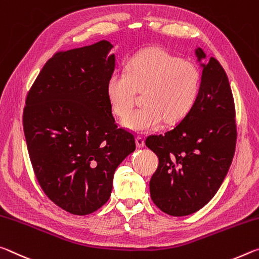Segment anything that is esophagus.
<instances>
[{"mask_svg": "<svg viewBox=\"0 0 259 259\" xmlns=\"http://www.w3.org/2000/svg\"><path fill=\"white\" fill-rule=\"evenodd\" d=\"M135 141H137L138 148H143V147H145V139H143L142 137H138Z\"/></svg>", "mask_w": 259, "mask_h": 259, "instance_id": "34e87169", "label": "esophagus"}]
</instances>
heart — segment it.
I'll use <instances>...</instances> for the list:
<instances>
[{
    "label": "heart",
    "instance_id": "1",
    "mask_svg": "<svg viewBox=\"0 0 259 259\" xmlns=\"http://www.w3.org/2000/svg\"><path fill=\"white\" fill-rule=\"evenodd\" d=\"M201 73L193 63L160 48H147L134 55L125 72L114 71L107 82L113 112L126 118L132 111L137 92L143 91V107L124 121L134 132H149L162 124L187 116L197 100Z\"/></svg>",
    "mask_w": 259,
    "mask_h": 259
}]
</instances>
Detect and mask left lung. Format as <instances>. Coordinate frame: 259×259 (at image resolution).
I'll use <instances>...</instances> for the list:
<instances>
[{
    "instance_id": "8db88e82",
    "label": "left lung",
    "mask_w": 259,
    "mask_h": 259,
    "mask_svg": "<svg viewBox=\"0 0 259 259\" xmlns=\"http://www.w3.org/2000/svg\"><path fill=\"white\" fill-rule=\"evenodd\" d=\"M201 88L193 109L165 134L147 138L158 167L149 182L151 200L169 215H188L214 196L235 151V108L228 78L217 59L197 47Z\"/></svg>"
}]
</instances>
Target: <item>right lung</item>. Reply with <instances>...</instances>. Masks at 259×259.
Wrapping results in <instances>:
<instances>
[{"label":"right lung","instance_id":"obj_1","mask_svg":"<svg viewBox=\"0 0 259 259\" xmlns=\"http://www.w3.org/2000/svg\"><path fill=\"white\" fill-rule=\"evenodd\" d=\"M107 40L59 52L34 81L24 109V134L41 188L72 214L108 202L113 175L135 150L132 133L118 128L107 94L116 66Z\"/></svg>","mask_w":259,"mask_h":259}]
</instances>
